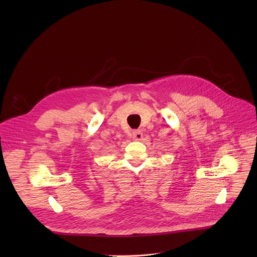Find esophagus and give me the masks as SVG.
Here are the masks:
<instances>
[{
  "label": "esophagus",
  "mask_w": 257,
  "mask_h": 257,
  "mask_svg": "<svg viewBox=\"0 0 257 257\" xmlns=\"http://www.w3.org/2000/svg\"><path fill=\"white\" fill-rule=\"evenodd\" d=\"M132 137H133L134 141H142V139H143V132H142V130H133Z\"/></svg>",
  "instance_id": "34e87169"
}]
</instances>
